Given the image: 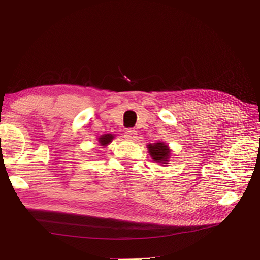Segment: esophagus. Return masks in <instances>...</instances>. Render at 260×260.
<instances>
[{
	"instance_id": "esophagus-1",
	"label": "esophagus",
	"mask_w": 260,
	"mask_h": 260,
	"mask_svg": "<svg viewBox=\"0 0 260 260\" xmlns=\"http://www.w3.org/2000/svg\"><path fill=\"white\" fill-rule=\"evenodd\" d=\"M124 136L127 141H135L137 139V132L134 128H127Z\"/></svg>"
}]
</instances>
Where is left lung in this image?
Returning <instances> with one entry per match:
<instances>
[{"label":"left lung","instance_id":"obj_1","mask_svg":"<svg viewBox=\"0 0 260 260\" xmlns=\"http://www.w3.org/2000/svg\"><path fill=\"white\" fill-rule=\"evenodd\" d=\"M148 153L154 161L162 164H168L170 159V148L164 142H157L154 144H148Z\"/></svg>","mask_w":260,"mask_h":260}]
</instances>
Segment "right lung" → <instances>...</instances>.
I'll list each match as a JSON object with an SVG mask.
<instances>
[{"mask_svg":"<svg viewBox=\"0 0 260 260\" xmlns=\"http://www.w3.org/2000/svg\"><path fill=\"white\" fill-rule=\"evenodd\" d=\"M113 139H114V135H112V134H104V135H102L98 139L99 145H101V146H107L109 143L113 141Z\"/></svg>","mask_w":260,"mask_h":260,"instance_id":"1","label":"right lung"}]
</instances>
